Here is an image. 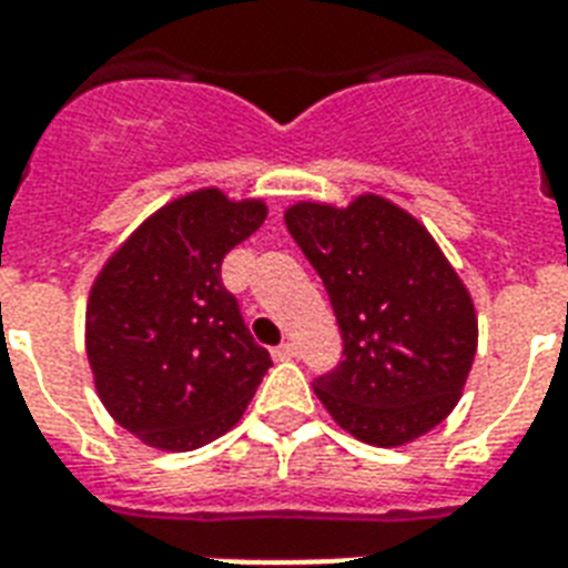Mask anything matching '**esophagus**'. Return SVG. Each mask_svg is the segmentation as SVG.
<instances>
[{
	"mask_svg": "<svg viewBox=\"0 0 568 568\" xmlns=\"http://www.w3.org/2000/svg\"><path fill=\"white\" fill-rule=\"evenodd\" d=\"M292 356H294V345L274 347V359H280V363H283V359H292Z\"/></svg>",
	"mask_w": 568,
	"mask_h": 568,
	"instance_id": "1",
	"label": "esophagus"
}]
</instances>
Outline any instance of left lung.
I'll list each match as a JSON object with an SVG mask.
<instances>
[{
	"label": "left lung",
	"mask_w": 568,
	"mask_h": 568,
	"mask_svg": "<svg viewBox=\"0 0 568 568\" xmlns=\"http://www.w3.org/2000/svg\"><path fill=\"white\" fill-rule=\"evenodd\" d=\"M285 226L324 280L345 359L315 395L354 439L400 448L463 397L477 351L471 294L439 244L386 196L294 203Z\"/></svg>",
	"instance_id": "left-lung-1"
}]
</instances>
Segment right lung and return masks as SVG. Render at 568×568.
<instances>
[{
  "instance_id": "1",
  "label": "right lung",
  "mask_w": 568,
  "mask_h": 568,
  "mask_svg": "<svg viewBox=\"0 0 568 568\" xmlns=\"http://www.w3.org/2000/svg\"><path fill=\"white\" fill-rule=\"evenodd\" d=\"M262 200L200 189L150 214L91 285L84 351L102 406L159 450H194L239 424L271 368L221 283L265 223Z\"/></svg>"
}]
</instances>
